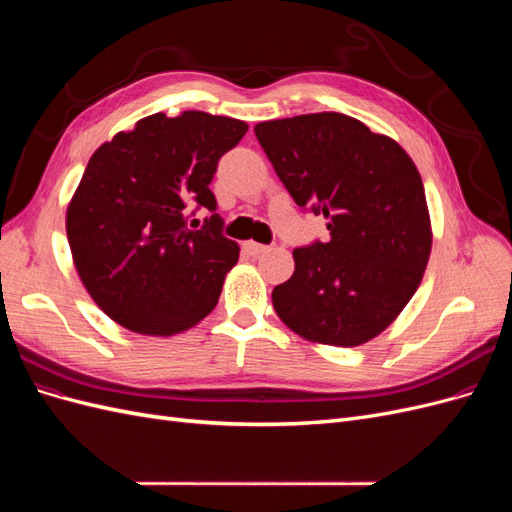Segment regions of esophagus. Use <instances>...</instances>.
<instances>
[{
    "label": "esophagus",
    "mask_w": 512,
    "mask_h": 512,
    "mask_svg": "<svg viewBox=\"0 0 512 512\" xmlns=\"http://www.w3.org/2000/svg\"><path fill=\"white\" fill-rule=\"evenodd\" d=\"M267 250H269L267 245L256 243V241H245V243H243V252L250 254V256H260V254H265Z\"/></svg>",
    "instance_id": "34e87169"
}]
</instances>
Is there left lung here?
<instances>
[{"mask_svg":"<svg viewBox=\"0 0 512 512\" xmlns=\"http://www.w3.org/2000/svg\"><path fill=\"white\" fill-rule=\"evenodd\" d=\"M254 132L294 203L322 213L331 235L292 252L294 273L271 294L277 316L309 342H369L408 305L431 252L412 158L342 113L262 121Z\"/></svg>","mask_w":512,"mask_h":512,"instance_id":"8db88e82","label":"left lung"}]
</instances>
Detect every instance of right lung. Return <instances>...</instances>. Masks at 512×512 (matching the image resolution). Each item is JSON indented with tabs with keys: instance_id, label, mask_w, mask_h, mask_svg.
Masks as SVG:
<instances>
[{
	"instance_id": "1",
	"label": "right lung",
	"mask_w": 512,
	"mask_h": 512,
	"mask_svg": "<svg viewBox=\"0 0 512 512\" xmlns=\"http://www.w3.org/2000/svg\"><path fill=\"white\" fill-rule=\"evenodd\" d=\"M245 132L232 117L156 113L91 156L66 232L83 286L121 327L168 337L218 305L239 245L222 235L218 213L198 231L187 220L194 206L218 209L209 183Z\"/></svg>"
}]
</instances>
